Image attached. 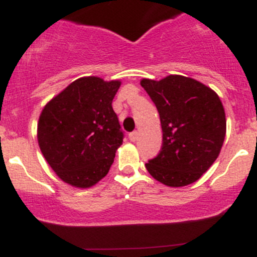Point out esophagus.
<instances>
[{
	"instance_id": "34e87169",
	"label": "esophagus",
	"mask_w": 257,
	"mask_h": 257,
	"mask_svg": "<svg viewBox=\"0 0 257 257\" xmlns=\"http://www.w3.org/2000/svg\"><path fill=\"white\" fill-rule=\"evenodd\" d=\"M128 137H130V140H131V141H137V139H139V132L137 131H132L131 134L128 135Z\"/></svg>"
}]
</instances>
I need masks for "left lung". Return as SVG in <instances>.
Listing matches in <instances>:
<instances>
[{
    "label": "left lung",
    "instance_id": "8db88e82",
    "mask_svg": "<svg viewBox=\"0 0 257 257\" xmlns=\"http://www.w3.org/2000/svg\"><path fill=\"white\" fill-rule=\"evenodd\" d=\"M141 86L156 106L162 127L160 154L145 166L154 179L172 187L197 181L217 159L226 134L220 98L194 78L170 75L144 78Z\"/></svg>",
    "mask_w": 257,
    "mask_h": 257
}]
</instances>
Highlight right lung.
<instances>
[{"instance_id": "1", "label": "right lung", "mask_w": 257, "mask_h": 257, "mask_svg": "<svg viewBox=\"0 0 257 257\" xmlns=\"http://www.w3.org/2000/svg\"><path fill=\"white\" fill-rule=\"evenodd\" d=\"M120 81H73L42 110L37 139L46 161L61 180L90 187L107 175L123 131L112 108Z\"/></svg>"}]
</instances>
